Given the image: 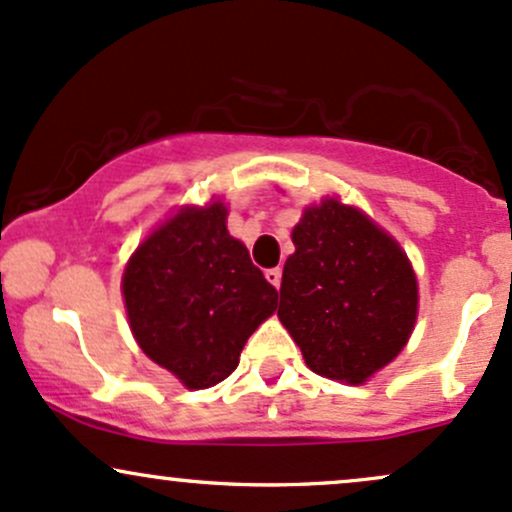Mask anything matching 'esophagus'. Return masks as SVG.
Listing matches in <instances>:
<instances>
[{"label": "esophagus", "instance_id": "obj_1", "mask_svg": "<svg viewBox=\"0 0 512 512\" xmlns=\"http://www.w3.org/2000/svg\"><path fill=\"white\" fill-rule=\"evenodd\" d=\"M267 282L272 284L274 289H279V286H282V267L267 269Z\"/></svg>", "mask_w": 512, "mask_h": 512}]
</instances>
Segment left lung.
Wrapping results in <instances>:
<instances>
[{"instance_id":"left-lung-1","label":"left lung","mask_w":512,"mask_h":512,"mask_svg":"<svg viewBox=\"0 0 512 512\" xmlns=\"http://www.w3.org/2000/svg\"><path fill=\"white\" fill-rule=\"evenodd\" d=\"M291 240L277 316L313 372L362 384L411 338V262L391 235L335 199L306 209Z\"/></svg>"}]
</instances>
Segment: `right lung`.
<instances>
[{"label": "right lung", "mask_w": 512, "mask_h": 512, "mask_svg": "<svg viewBox=\"0 0 512 512\" xmlns=\"http://www.w3.org/2000/svg\"><path fill=\"white\" fill-rule=\"evenodd\" d=\"M226 206L184 209L157 228L123 272L140 350L189 389L230 376L247 338L277 308V289L230 238Z\"/></svg>", "instance_id": "right-lung-1"}]
</instances>
